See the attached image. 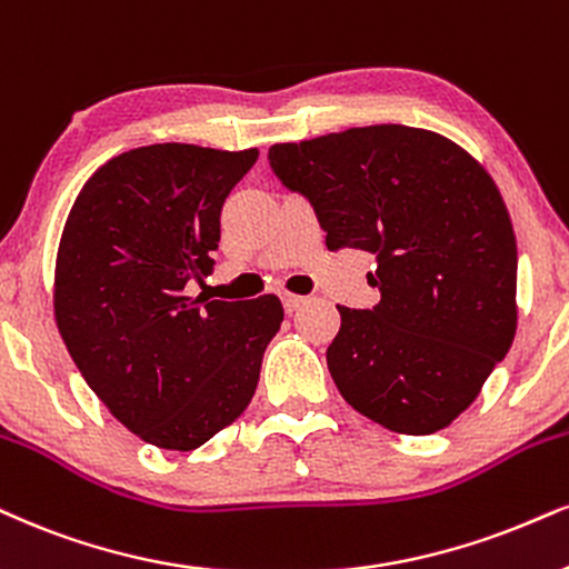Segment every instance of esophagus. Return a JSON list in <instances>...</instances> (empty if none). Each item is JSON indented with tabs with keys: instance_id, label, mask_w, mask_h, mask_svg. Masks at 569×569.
I'll return each instance as SVG.
<instances>
[{
	"instance_id": "1",
	"label": "esophagus",
	"mask_w": 569,
	"mask_h": 569,
	"mask_svg": "<svg viewBox=\"0 0 569 569\" xmlns=\"http://www.w3.org/2000/svg\"><path fill=\"white\" fill-rule=\"evenodd\" d=\"M282 303H284V311L292 313V311H298V308L306 303V298L303 296H296V292H282Z\"/></svg>"
}]
</instances>
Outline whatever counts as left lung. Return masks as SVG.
Returning <instances> with one entry per match:
<instances>
[{"label": "left lung", "instance_id": "obj_1", "mask_svg": "<svg viewBox=\"0 0 569 569\" xmlns=\"http://www.w3.org/2000/svg\"><path fill=\"white\" fill-rule=\"evenodd\" d=\"M271 171L317 210L327 248L377 258L371 311L338 306L327 367L363 417L443 430L517 332V240L499 187L451 139L401 123L273 144Z\"/></svg>", "mask_w": 569, "mask_h": 569}]
</instances>
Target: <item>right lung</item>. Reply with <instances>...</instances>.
Segmentation results:
<instances>
[{
	"instance_id": "1",
	"label": "right lung",
	"mask_w": 569,
	"mask_h": 569,
	"mask_svg": "<svg viewBox=\"0 0 569 569\" xmlns=\"http://www.w3.org/2000/svg\"><path fill=\"white\" fill-rule=\"evenodd\" d=\"M256 160V147H137L97 168L62 229V342L118 422L166 451L200 448L248 409L284 319L277 296H184L213 269L223 200Z\"/></svg>"
}]
</instances>
